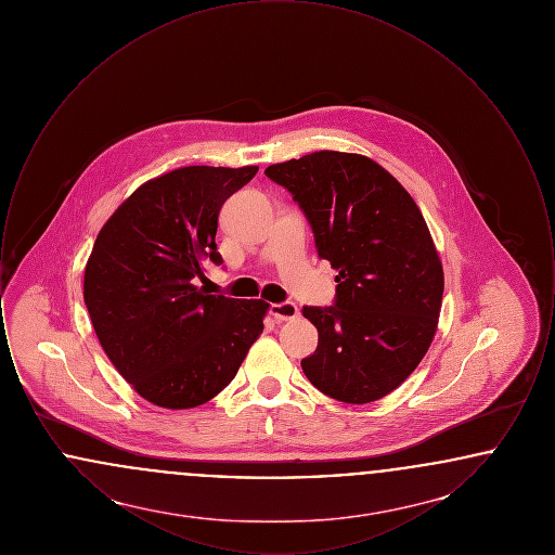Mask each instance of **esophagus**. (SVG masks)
I'll list each match as a JSON object with an SVG mask.
<instances>
[{
	"label": "esophagus",
	"mask_w": 555,
	"mask_h": 555,
	"mask_svg": "<svg viewBox=\"0 0 555 555\" xmlns=\"http://www.w3.org/2000/svg\"><path fill=\"white\" fill-rule=\"evenodd\" d=\"M270 314L274 317V320H279V322H287V320H295V318L299 317V308L295 304H291V301L272 304L270 306Z\"/></svg>",
	"instance_id": "obj_1"
}]
</instances>
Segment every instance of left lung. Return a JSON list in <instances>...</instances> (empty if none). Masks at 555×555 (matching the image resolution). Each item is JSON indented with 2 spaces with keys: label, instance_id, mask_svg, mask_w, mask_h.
<instances>
[{
  "label": "left lung",
  "instance_id": "left-lung-1",
  "mask_svg": "<svg viewBox=\"0 0 555 555\" xmlns=\"http://www.w3.org/2000/svg\"><path fill=\"white\" fill-rule=\"evenodd\" d=\"M264 172L299 204L318 256L339 272L335 306L304 308L318 328L304 374L345 403L389 396L421 364L441 312L443 266L423 211L360 154L322 150Z\"/></svg>",
  "mask_w": 555,
  "mask_h": 555
}]
</instances>
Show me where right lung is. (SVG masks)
Listing matches in <instances>:
<instances>
[{"label":"right lung","mask_w":555,"mask_h":555,"mask_svg":"<svg viewBox=\"0 0 555 555\" xmlns=\"http://www.w3.org/2000/svg\"><path fill=\"white\" fill-rule=\"evenodd\" d=\"M258 166H185L152 179L107 218L82 297L114 369L150 403L186 410L218 396L264 331V299L208 295L222 204Z\"/></svg>","instance_id":"add662e5"}]
</instances>
